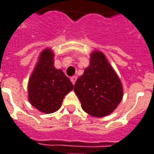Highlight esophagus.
Returning a JSON list of instances; mask_svg holds the SVG:
<instances>
[{
  "mask_svg": "<svg viewBox=\"0 0 154 154\" xmlns=\"http://www.w3.org/2000/svg\"><path fill=\"white\" fill-rule=\"evenodd\" d=\"M71 81H72V84H75V82L77 81V77L76 76H73V77H71Z\"/></svg>",
  "mask_w": 154,
  "mask_h": 154,
  "instance_id": "1",
  "label": "esophagus"
}]
</instances>
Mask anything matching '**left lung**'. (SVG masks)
Wrapping results in <instances>:
<instances>
[{"mask_svg": "<svg viewBox=\"0 0 154 154\" xmlns=\"http://www.w3.org/2000/svg\"><path fill=\"white\" fill-rule=\"evenodd\" d=\"M74 91L82 108L94 117H104L112 112L123 98L120 79L102 53L95 51L90 65L78 77Z\"/></svg>", "mask_w": 154, "mask_h": 154, "instance_id": "8db88e82", "label": "left lung"}]
</instances>
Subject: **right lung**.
Wrapping results in <instances>:
<instances>
[{
  "instance_id": "obj_1",
  "label": "right lung",
  "mask_w": 154,
  "mask_h": 154,
  "mask_svg": "<svg viewBox=\"0 0 154 154\" xmlns=\"http://www.w3.org/2000/svg\"><path fill=\"white\" fill-rule=\"evenodd\" d=\"M73 89V84L61 70L54 66V54L46 49L29 80L30 104L44 113H52L61 106L65 95Z\"/></svg>"
}]
</instances>
